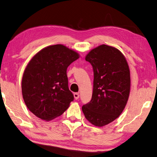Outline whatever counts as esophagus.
<instances>
[{"label": "esophagus", "instance_id": "obj_1", "mask_svg": "<svg viewBox=\"0 0 157 157\" xmlns=\"http://www.w3.org/2000/svg\"><path fill=\"white\" fill-rule=\"evenodd\" d=\"M74 98L76 99V100H78L79 98V93H75L74 94Z\"/></svg>", "mask_w": 157, "mask_h": 157}]
</instances>
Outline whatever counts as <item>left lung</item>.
<instances>
[{
  "instance_id": "8db88e82",
  "label": "left lung",
  "mask_w": 157,
  "mask_h": 157,
  "mask_svg": "<svg viewBox=\"0 0 157 157\" xmlns=\"http://www.w3.org/2000/svg\"><path fill=\"white\" fill-rule=\"evenodd\" d=\"M86 60L93 69V91L82 111L88 121L101 127L119 117L126 107L131 88L129 67L121 52L107 45L94 48Z\"/></svg>"
}]
</instances>
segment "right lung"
Masks as SVG:
<instances>
[{"instance_id":"right-lung-1","label":"right lung","mask_w":157,"mask_h":157,"mask_svg":"<svg viewBox=\"0 0 157 157\" xmlns=\"http://www.w3.org/2000/svg\"><path fill=\"white\" fill-rule=\"evenodd\" d=\"M78 54L63 45L43 48L26 66L21 91L26 107L43 120L62 115L74 100L69 89L67 69Z\"/></svg>"}]
</instances>
